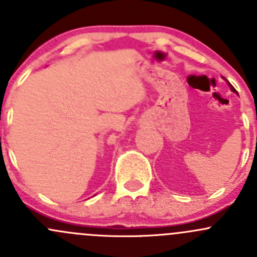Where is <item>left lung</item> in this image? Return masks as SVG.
<instances>
[{"label":"left lung","mask_w":257,"mask_h":257,"mask_svg":"<svg viewBox=\"0 0 257 257\" xmlns=\"http://www.w3.org/2000/svg\"><path fill=\"white\" fill-rule=\"evenodd\" d=\"M227 83H229V82H227ZM229 87H230V89H231V90H232V92H235V93H236V90H235V88H234V87H232V85H231V84H230V83H229Z\"/></svg>","instance_id":"8db88e82"}]
</instances>
